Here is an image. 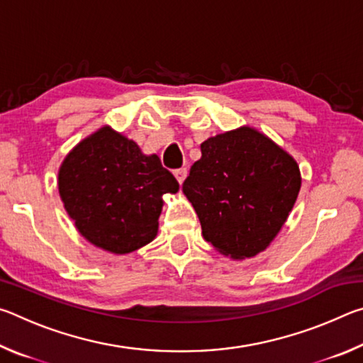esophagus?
<instances>
[{
	"instance_id": "1",
	"label": "esophagus",
	"mask_w": 363,
	"mask_h": 363,
	"mask_svg": "<svg viewBox=\"0 0 363 363\" xmlns=\"http://www.w3.org/2000/svg\"><path fill=\"white\" fill-rule=\"evenodd\" d=\"M174 176H176V179H177V182H179V184H182L184 181H186V177H187V169H186V168L176 169V171H174Z\"/></svg>"
}]
</instances>
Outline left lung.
Here are the masks:
<instances>
[{"mask_svg": "<svg viewBox=\"0 0 363 363\" xmlns=\"http://www.w3.org/2000/svg\"><path fill=\"white\" fill-rule=\"evenodd\" d=\"M182 192L200 219L203 238L232 259L266 250L293 210L301 171L290 153L253 126L201 143Z\"/></svg>", "mask_w": 363, "mask_h": 363, "instance_id": "obj_1", "label": "left lung"}]
</instances>
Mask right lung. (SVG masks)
<instances>
[{
	"label": "right lung",
	"instance_id": "add662e5",
	"mask_svg": "<svg viewBox=\"0 0 363 363\" xmlns=\"http://www.w3.org/2000/svg\"><path fill=\"white\" fill-rule=\"evenodd\" d=\"M59 195L77 230L112 255H130L157 237L163 195L179 190L160 158L145 155L112 126L67 153L57 174Z\"/></svg>",
	"mask_w": 363,
	"mask_h": 363
}]
</instances>
